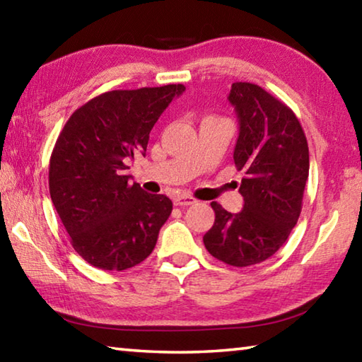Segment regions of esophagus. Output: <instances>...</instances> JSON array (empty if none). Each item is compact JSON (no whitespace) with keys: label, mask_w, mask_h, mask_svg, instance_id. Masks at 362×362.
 <instances>
[{"label":"esophagus","mask_w":362,"mask_h":362,"mask_svg":"<svg viewBox=\"0 0 362 362\" xmlns=\"http://www.w3.org/2000/svg\"><path fill=\"white\" fill-rule=\"evenodd\" d=\"M194 203H196V199L189 194H179V196H175V198H174L175 206H192Z\"/></svg>","instance_id":"obj_1"}]
</instances>
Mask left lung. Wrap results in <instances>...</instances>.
Here are the masks:
<instances>
[{"label":"left lung","mask_w":362,"mask_h":362,"mask_svg":"<svg viewBox=\"0 0 362 362\" xmlns=\"http://www.w3.org/2000/svg\"><path fill=\"white\" fill-rule=\"evenodd\" d=\"M240 118L233 153L244 170V207L233 216L211 203L216 222L206 233V249L231 267H250L278 252L302 212L310 153L296 113L260 86L233 83L228 95Z\"/></svg>","instance_id":"obj_1"}]
</instances>
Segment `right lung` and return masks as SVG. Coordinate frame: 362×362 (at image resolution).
Masks as SVG:
<instances>
[{"label": "right lung", "instance_id": "right-lung-1", "mask_svg": "<svg viewBox=\"0 0 362 362\" xmlns=\"http://www.w3.org/2000/svg\"><path fill=\"white\" fill-rule=\"evenodd\" d=\"M183 84L103 93L71 113L49 161V193L78 255L108 272L139 265L156 246L173 201L124 175Z\"/></svg>", "mask_w": 362, "mask_h": 362}]
</instances>
